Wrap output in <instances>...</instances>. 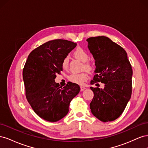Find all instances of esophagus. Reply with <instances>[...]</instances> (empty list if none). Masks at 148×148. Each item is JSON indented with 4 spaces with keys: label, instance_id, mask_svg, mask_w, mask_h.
<instances>
[{
    "label": "esophagus",
    "instance_id": "1",
    "mask_svg": "<svg viewBox=\"0 0 148 148\" xmlns=\"http://www.w3.org/2000/svg\"><path fill=\"white\" fill-rule=\"evenodd\" d=\"M84 89H86V88H84V87H83V86H81V87H80V90H81V91H84Z\"/></svg>",
    "mask_w": 148,
    "mask_h": 148
}]
</instances>
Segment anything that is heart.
Segmentation results:
<instances>
[{
	"instance_id": "1",
	"label": "heart",
	"mask_w": 148,
	"mask_h": 148,
	"mask_svg": "<svg viewBox=\"0 0 148 148\" xmlns=\"http://www.w3.org/2000/svg\"><path fill=\"white\" fill-rule=\"evenodd\" d=\"M73 56L77 58L79 60L84 62V65H83V69L91 70L92 66L91 64L87 62L89 59V56L88 53L82 47H77L73 52ZM69 58L66 56L64 58L62 62V67L64 70H67L69 69ZM88 78V75L86 72H82L79 73H72L69 76V79L71 82L78 84H83Z\"/></svg>"
}]
</instances>
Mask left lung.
<instances>
[{"label": "left lung", "instance_id": "8db88e82", "mask_svg": "<svg viewBox=\"0 0 148 148\" xmlns=\"http://www.w3.org/2000/svg\"><path fill=\"white\" fill-rule=\"evenodd\" d=\"M86 41L96 65L91 84L104 83V89L90 87L94 92L91 111L102 122H111L122 115L130 99L132 65L126 51L109 38L91 37Z\"/></svg>", "mask_w": 148, "mask_h": 148}]
</instances>
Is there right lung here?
<instances>
[{"instance_id":"1","label":"right lung","mask_w":148,"mask_h":148,"mask_svg":"<svg viewBox=\"0 0 148 148\" xmlns=\"http://www.w3.org/2000/svg\"><path fill=\"white\" fill-rule=\"evenodd\" d=\"M77 46L64 39L49 41L31 52L23 70L26 97L39 117L55 122L68 114L71 101L80 91L79 85L69 83L62 88L55 82L62 71L64 58Z\"/></svg>"}]
</instances>
